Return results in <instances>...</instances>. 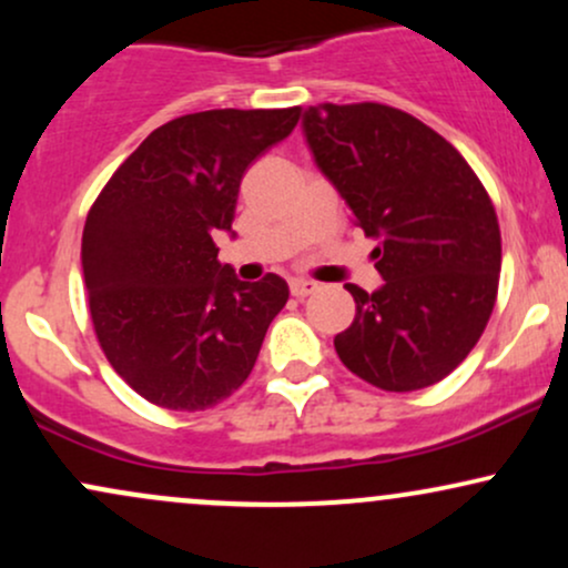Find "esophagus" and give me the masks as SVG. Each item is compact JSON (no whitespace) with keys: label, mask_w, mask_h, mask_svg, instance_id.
Listing matches in <instances>:
<instances>
[{"label":"esophagus","mask_w":568,"mask_h":568,"mask_svg":"<svg viewBox=\"0 0 568 568\" xmlns=\"http://www.w3.org/2000/svg\"><path fill=\"white\" fill-rule=\"evenodd\" d=\"M317 288H321V285L315 283V280H306V277H293L291 280V293L296 298H304V296H310V293H315Z\"/></svg>","instance_id":"1"}]
</instances>
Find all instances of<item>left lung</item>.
Returning <instances> with one entry per match:
<instances>
[{
  "instance_id": "obj_1",
  "label": "left lung",
  "mask_w": 568,
  "mask_h": 568,
  "mask_svg": "<svg viewBox=\"0 0 568 568\" xmlns=\"http://www.w3.org/2000/svg\"><path fill=\"white\" fill-rule=\"evenodd\" d=\"M315 165L379 240L374 293L347 285L355 321L334 347L387 393L440 382L470 355L497 302L501 237L484 184L443 135L384 103L304 109Z\"/></svg>"
}]
</instances>
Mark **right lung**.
<instances>
[{
	"label": "right lung",
	"instance_id": "add662e5",
	"mask_svg": "<svg viewBox=\"0 0 568 568\" xmlns=\"http://www.w3.org/2000/svg\"><path fill=\"white\" fill-rule=\"evenodd\" d=\"M302 109H213L149 135L98 194L82 232L95 336L149 403L205 410L253 371L288 283H243L213 243L232 234L240 181Z\"/></svg>",
	"mask_w": 568,
	"mask_h": 568
}]
</instances>
